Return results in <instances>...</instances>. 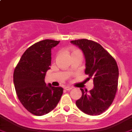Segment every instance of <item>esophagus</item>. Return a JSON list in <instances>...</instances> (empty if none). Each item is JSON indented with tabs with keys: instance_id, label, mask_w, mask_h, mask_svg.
I'll list each match as a JSON object with an SVG mask.
<instances>
[{
	"instance_id": "obj_1",
	"label": "esophagus",
	"mask_w": 132,
	"mask_h": 132,
	"mask_svg": "<svg viewBox=\"0 0 132 132\" xmlns=\"http://www.w3.org/2000/svg\"><path fill=\"white\" fill-rule=\"evenodd\" d=\"M64 89L66 90H67V91H69V90H70L72 89V87H66L65 88H64Z\"/></svg>"
}]
</instances>
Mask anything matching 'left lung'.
Wrapping results in <instances>:
<instances>
[{
    "label": "left lung",
    "mask_w": 132,
    "mask_h": 132,
    "mask_svg": "<svg viewBox=\"0 0 132 132\" xmlns=\"http://www.w3.org/2000/svg\"><path fill=\"white\" fill-rule=\"evenodd\" d=\"M70 43L82 51L85 74L93 78L94 87L89 92L80 89L82 97L76 101L78 109L89 116H98L107 110L116 97L119 70L117 62L99 44L86 39Z\"/></svg>",
    "instance_id": "left-lung-1"
}]
</instances>
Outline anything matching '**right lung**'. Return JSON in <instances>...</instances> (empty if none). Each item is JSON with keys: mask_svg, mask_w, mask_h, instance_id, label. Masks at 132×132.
I'll use <instances>...</instances> for the list:
<instances>
[{"mask_svg": "<svg viewBox=\"0 0 132 132\" xmlns=\"http://www.w3.org/2000/svg\"><path fill=\"white\" fill-rule=\"evenodd\" d=\"M59 41L44 39L29 47L22 55L13 74V82L20 102L35 116H42L57 106L62 87L46 85L45 76L50 68L52 49Z\"/></svg>", "mask_w": 132, "mask_h": 132, "instance_id": "right-lung-1", "label": "right lung"}]
</instances>
